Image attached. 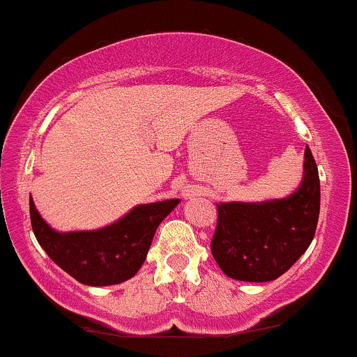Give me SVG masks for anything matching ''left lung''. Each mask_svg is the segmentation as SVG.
I'll list each match as a JSON object with an SVG mask.
<instances>
[{"label":"left lung","mask_w":357,"mask_h":357,"mask_svg":"<svg viewBox=\"0 0 357 357\" xmlns=\"http://www.w3.org/2000/svg\"><path fill=\"white\" fill-rule=\"evenodd\" d=\"M320 211V180L310 148H305L303 180L285 199L222 202L211 251L229 278L271 282L307 251Z\"/></svg>","instance_id":"1"}]
</instances>
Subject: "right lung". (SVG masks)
<instances>
[{
    "label": "right lung",
    "mask_w": 357,
    "mask_h": 357,
    "mask_svg": "<svg viewBox=\"0 0 357 357\" xmlns=\"http://www.w3.org/2000/svg\"><path fill=\"white\" fill-rule=\"evenodd\" d=\"M178 202L142 204L102 229L57 232L43 221L30 195V221L35 238L55 265L84 285L107 287L136 275L160 222Z\"/></svg>",
    "instance_id": "1"
}]
</instances>
